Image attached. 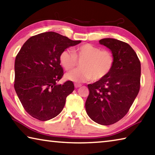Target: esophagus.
<instances>
[{
  "instance_id": "esophagus-1",
  "label": "esophagus",
  "mask_w": 155,
  "mask_h": 155,
  "mask_svg": "<svg viewBox=\"0 0 155 155\" xmlns=\"http://www.w3.org/2000/svg\"><path fill=\"white\" fill-rule=\"evenodd\" d=\"M81 86V84H78V83H74V87L76 88H78V87H80Z\"/></svg>"
}]
</instances>
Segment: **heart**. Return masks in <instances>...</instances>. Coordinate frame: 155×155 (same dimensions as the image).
Segmentation results:
<instances>
[{
	"instance_id": "b5f03b06",
	"label": "heart",
	"mask_w": 155,
	"mask_h": 155,
	"mask_svg": "<svg viewBox=\"0 0 155 155\" xmlns=\"http://www.w3.org/2000/svg\"><path fill=\"white\" fill-rule=\"evenodd\" d=\"M81 61L80 69L66 73L65 78L74 82L82 83L93 78L99 81L109 74L114 64V57L111 51L101 50L90 43L77 47L73 52L65 50L60 54L59 61L65 70H72Z\"/></svg>"
}]
</instances>
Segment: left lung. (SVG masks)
<instances>
[{"label":"left lung","instance_id":"left-lung-1","mask_svg":"<svg viewBox=\"0 0 155 155\" xmlns=\"http://www.w3.org/2000/svg\"><path fill=\"white\" fill-rule=\"evenodd\" d=\"M101 45L110 49L114 64L107 77L88 84L85 102L88 116L97 124L109 126L119 121L130 108L139 92L141 63L128 44L114 38H103Z\"/></svg>","mask_w":155,"mask_h":155}]
</instances>
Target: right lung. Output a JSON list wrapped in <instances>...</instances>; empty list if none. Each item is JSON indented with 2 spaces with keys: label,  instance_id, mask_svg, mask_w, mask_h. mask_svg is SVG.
Returning <instances> with one entry per match:
<instances>
[{
  "label": "right lung",
  "instance_id": "1",
  "mask_svg": "<svg viewBox=\"0 0 155 155\" xmlns=\"http://www.w3.org/2000/svg\"><path fill=\"white\" fill-rule=\"evenodd\" d=\"M81 42L48 31L31 36L23 44L14 63V89L24 109L32 117L48 121L63 110L74 85L70 81L57 84L63 76L59 56Z\"/></svg>",
  "mask_w": 155,
  "mask_h": 155
}]
</instances>
